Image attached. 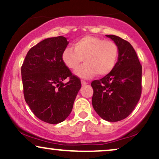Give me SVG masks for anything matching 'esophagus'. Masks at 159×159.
<instances>
[{
    "label": "esophagus",
    "mask_w": 159,
    "mask_h": 159,
    "mask_svg": "<svg viewBox=\"0 0 159 159\" xmlns=\"http://www.w3.org/2000/svg\"><path fill=\"white\" fill-rule=\"evenodd\" d=\"M87 81H84V80H82L81 81V84L83 85V86H84V85H86V84H87Z\"/></svg>",
    "instance_id": "1"
}]
</instances>
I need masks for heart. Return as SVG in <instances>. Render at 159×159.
Listing matches in <instances>:
<instances>
[{"instance_id":"1","label":"heart","mask_w":159,"mask_h":159,"mask_svg":"<svg viewBox=\"0 0 159 159\" xmlns=\"http://www.w3.org/2000/svg\"><path fill=\"white\" fill-rule=\"evenodd\" d=\"M119 58V48L114 42L96 36H84L74 43L73 48H66L62 54L66 66L75 70L81 62L85 61L75 71L82 78H89L98 74L105 76L110 74L116 66Z\"/></svg>"}]
</instances>
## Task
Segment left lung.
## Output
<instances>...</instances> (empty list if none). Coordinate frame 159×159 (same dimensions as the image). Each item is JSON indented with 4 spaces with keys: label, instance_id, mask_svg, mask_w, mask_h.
Returning a JSON list of instances; mask_svg holds the SVG:
<instances>
[{
    "label": "left lung",
    "instance_id": "obj_1",
    "mask_svg": "<svg viewBox=\"0 0 159 159\" xmlns=\"http://www.w3.org/2000/svg\"><path fill=\"white\" fill-rule=\"evenodd\" d=\"M117 45L119 58L114 70L92 81V104L103 120L117 122L126 118L142 92V66L132 45L117 36L106 35Z\"/></svg>",
    "mask_w": 159,
    "mask_h": 159
}]
</instances>
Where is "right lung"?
Returning a JSON list of instances; mask_svg holds the SVG:
<instances>
[{"label": "right lung", "instance_id": "right-lung-1", "mask_svg": "<svg viewBox=\"0 0 159 159\" xmlns=\"http://www.w3.org/2000/svg\"><path fill=\"white\" fill-rule=\"evenodd\" d=\"M68 44L62 36L43 40L29 50L21 66L25 102L36 117L50 124L68 117L81 87L79 78L62 61Z\"/></svg>", "mask_w": 159, "mask_h": 159}]
</instances>
